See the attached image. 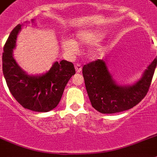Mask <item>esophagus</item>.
<instances>
[{
    "label": "esophagus",
    "instance_id": "34e87169",
    "mask_svg": "<svg viewBox=\"0 0 157 157\" xmlns=\"http://www.w3.org/2000/svg\"><path fill=\"white\" fill-rule=\"evenodd\" d=\"M75 67V71H77L78 73H80L82 71V66L80 64H78V63H77Z\"/></svg>",
    "mask_w": 157,
    "mask_h": 157
}]
</instances>
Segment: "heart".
<instances>
[{
  "mask_svg": "<svg viewBox=\"0 0 157 157\" xmlns=\"http://www.w3.org/2000/svg\"><path fill=\"white\" fill-rule=\"evenodd\" d=\"M102 36L103 34L99 31L83 29V30H80L79 32H78L77 34L75 35V41L72 39H64L62 41V46L66 52L72 54L77 50V44L93 45V44L97 43L101 39ZM92 54H94V52H92Z\"/></svg>",
  "mask_w": 157,
  "mask_h": 157,
  "instance_id": "obj_1",
  "label": "heart"
}]
</instances>
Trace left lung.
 Here are the masks:
<instances>
[{
	"mask_svg": "<svg viewBox=\"0 0 157 157\" xmlns=\"http://www.w3.org/2000/svg\"><path fill=\"white\" fill-rule=\"evenodd\" d=\"M157 63V57L143 76L129 86H119L112 78L105 61L98 59L82 67L85 86L94 109L103 114H113L131 109L147 94Z\"/></svg>",
	"mask_w": 157,
	"mask_h": 157,
	"instance_id": "1",
	"label": "left lung"
}]
</instances>
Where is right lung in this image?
I'll use <instances>...</instances> for the list:
<instances>
[{
	"label": "right lung",
	"instance_id": "obj_1",
	"mask_svg": "<svg viewBox=\"0 0 157 157\" xmlns=\"http://www.w3.org/2000/svg\"><path fill=\"white\" fill-rule=\"evenodd\" d=\"M21 25L10 33L2 54V69L10 93L24 108L38 112H47L58 106L64 89L75 74L74 64L62 60L54 63L50 71L40 76H29L16 63L13 50Z\"/></svg>",
	"mask_w": 157,
	"mask_h": 157
}]
</instances>
